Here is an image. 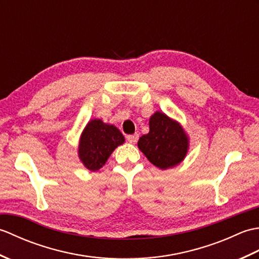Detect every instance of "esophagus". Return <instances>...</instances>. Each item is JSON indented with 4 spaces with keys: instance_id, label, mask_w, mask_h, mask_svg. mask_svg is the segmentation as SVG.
<instances>
[{
    "instance_id": "34e87169",
    "label": "esophagus",
    "mask_w": 259,
    "mask_h": 259,
    "mask_svg": "<svg viewBox=\"0 0 259 259\" xmlns=\"http://www.w3.org/2000/svg\"><path fill=\"white\" fill-rule=\"evenodd\" d=\"M138 139H139V135L138 134L126 136V140H128L129 142H131V144H136V142L138 141Z\"/></svg>"
}]
</instances>
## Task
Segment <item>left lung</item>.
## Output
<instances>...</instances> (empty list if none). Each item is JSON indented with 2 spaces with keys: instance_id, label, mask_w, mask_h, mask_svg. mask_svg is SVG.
<instances>
[{
  "instance_id": "8db88e82",
  "label": "left lung",
  "mask_w": 259,
  "mask_h": 259,
  "mask_svg": "<svg viewBox=\"0 0 259 259\" xmlns=\"http://www.w3.org/2000/svg\"><path fill=\"white\" fill-rule=\"evenodd\" d=\"M138 148L153 166L166 170L184 161L189 137L178 121L156 111L149 119V133L140 137Z\"/></svg>"
}]
</instances>
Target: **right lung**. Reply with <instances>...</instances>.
<instances>
[{"mask_svg": "<svg viewBox=\"0 0 259 259\" xmlns=\"http://www.w3.org/2000/svg\"><path fill=\"white\" fill-rule=\"evenodd\" d=\"M124 137L117 126L104 123L101 119H92L80 136L78 156L90 171H98L104 166L115 148L124 142Z\"/></svg>", "mask_w": 259, "mask_h": 259, "instance_id": "1", "label": "right lung"}]
</instances>
